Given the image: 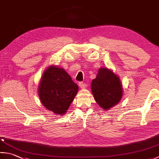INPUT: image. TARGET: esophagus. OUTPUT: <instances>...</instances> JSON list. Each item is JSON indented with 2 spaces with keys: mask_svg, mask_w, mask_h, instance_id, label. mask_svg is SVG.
Returning a JSON list of instances; mask_svg holds the SVG:
<instances>
[{
  "mask_svg": "<svg viewBox=\"0 0 159 159\" xmlns=\"http://www.w3.org/2000/svg\"><path fill=\"white\" fill-rule=\"evenodd\" d=\"M79 87H80L81 89H84V88H85V87H86V84L83 83V82H80V83H79Z\"/></svg>",
  "mask_w": 159,
  "mask_h": 159,
  "instance_id": "1",
  "label": "esophagus"
}]
</instances>
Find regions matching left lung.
Returning <instances> with one entry per match:
<instances>
[{
    "mask_svg": "<svg viewBox=\"0 0 159 159\" xmlns=\"http://www.w3.org/2000/svg\"><path fill=\"white\" fill-rule=\"evenodd\" d=\"M91 87L94 99L104 110L116 105L122 96L120 78L106 67L99 69L96 78L92 80Z\"/></svg>",
    "mask_w": 159,
    "mask_h": 159,
    "instance_id": "8db88e82",
    "label": "left lung"
}]
</instances>
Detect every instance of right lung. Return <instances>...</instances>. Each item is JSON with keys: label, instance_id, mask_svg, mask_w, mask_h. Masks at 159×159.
Here are the masks:
<instances>
[{"label": "right lung", "instance_id": "add662e5", "mask_svg": "<svg viewBox=\"0 0 159 159\" xmlns=\"http://www.w3.org/2000/svg\"><path fill=\"white\" fill-rule=\"evenodd\" d=\"M78 90L79 86L65 70L50 66L43 74L38 94L46 109L55 114L63 115L67 112Z\"/></svg>", "mask_w": 159, "mask_h": 159}]
</instances>
